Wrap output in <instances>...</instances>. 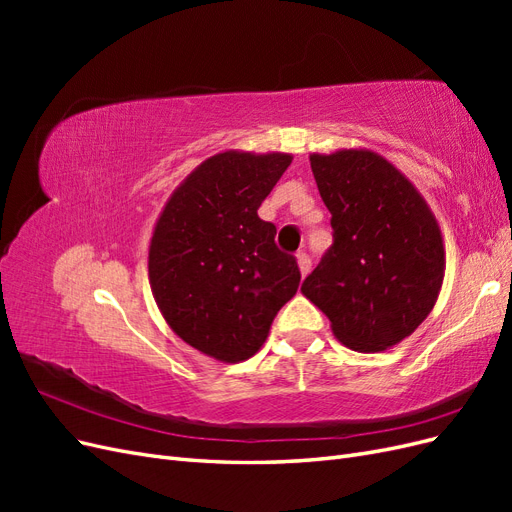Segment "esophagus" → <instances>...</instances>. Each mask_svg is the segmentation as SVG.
<instances>
[{
    "instance_id": "1",
    "label": "esophagus",
    "mask_w": 512,
    "mask_h": 512,
    "mask_svg": "<svg viewBox=\"0 0 512 512\" xmlns=\"http://www.w3.org/2000/svg\"><path fill=\"white\" fill-rule=\"evenodd\" d=\"M297 265H299L301 275L305 277V275L309 273V269H312V258H309L305 252H299V254H297Z\"/></svg>"
}]
</instances>
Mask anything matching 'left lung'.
I'll return each instance as SVG.
<instances>
[{
  "instance_id": "1",
  "label": "left lung",
  "mask_w": 512,
  "mask_h": 512,
  "mask_svg": "<svg viewBox=\"0 0 512 512\" xmlns=\"http://www.w3.org/2000/svg\"><path fill=\"white\" fill-rule=\"evenodd\" d=\"M312 173L331 211L333 245L301 292L356 352L393 348L438 301L446 254L436 215L412 181L380 153H312Z\"/></svg>"
}]
</instances>
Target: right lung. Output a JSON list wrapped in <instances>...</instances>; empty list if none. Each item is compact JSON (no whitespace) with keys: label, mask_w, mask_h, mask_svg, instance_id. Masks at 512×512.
Wrapping results in <instances>:
<instances>
[{"label":"right lung","mask_w":512,"mask_h":512,"mask_svg":"<svg viewBox=\"0 0 512 512\" xmlns=\"http://www.w3.org/2000/svg\"><path fill=\"white\" fill-rule=\"evenodd\" d=\"M290 153L222 151L170 194L149 243V284L164 320L215 361L254 356L273 318L297 294V260L275 245L258 207Z\"/></svg>","instance_id":"1"}]
</instances>
